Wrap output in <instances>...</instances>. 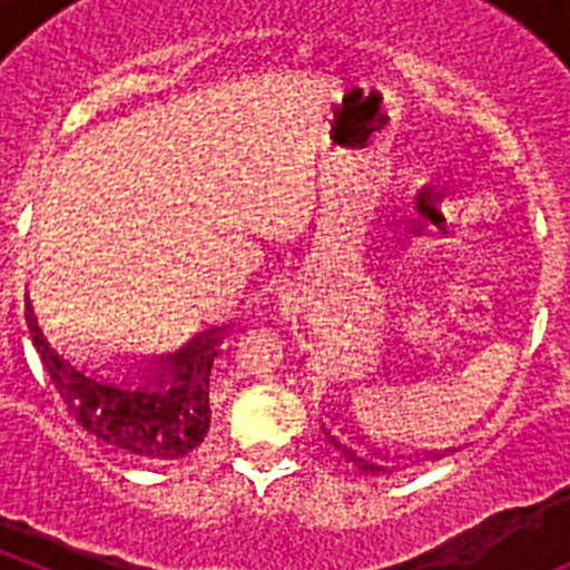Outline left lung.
I'll return each mask as SVG.
<instances>
[{
	"mask_svg": "<svg viewBox=\"0 0 570 570\" xmlns=\"http://www.w3.org/2000/svg\"><path fill=\"white\" fill-rule=\"evenodd\" d=\"M322 431H325V436H328V445L334 448L336 454H342V460L351 462V465H354V468H360L362 473H385V471H387V465H382V462H376V454H380V451H374V454H371V456L356 454L354 448L336 440V436L331 434L328 428L322 425ZM414 456H420V454H414ZM425 456H440V454H436V451H431V454H425ZM382 460H385V456H382ZM407 460H411V454H407Z\"/></svg>",
	"mask_w": 570,
	"mask_h": 570,
	"instance_id": "left-lung-1",
	"label": "left lung"
}]
</instances>
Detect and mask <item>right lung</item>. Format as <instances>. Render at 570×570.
<instances>
[{
  "label": "right lung",
  "instance_id": "right-lung-1",
  "mask_svg": "<svg viewBox=\"0 0 570 570\" xmlns=\"http://www.w3.org/2000/svg\"><path fill=\"white\" fill-rule=\"evenodd\" d=\"M33 347L50 382L79 425L105 445L136 460L168 462L190 454L210 425V367L223 345L225 328L190 340L176 354L159 360L154 385H116L65 360L39 328L33 305H24Z\"/></svg>",
  "mask_w": 570,
  "mask_h": 570
}]
</instances>
